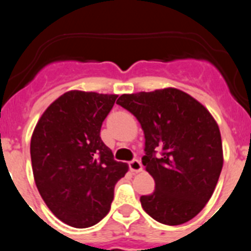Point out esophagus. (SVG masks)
Here are the masks:
<instances>
[{"label": "esophagus", "instance_id": "esophagus-1", "mask_svg": "<svg viewBox=\"0 0 251 251\" xmlns=\"http://www.w3.org/2000/svg\"><path fill=\"white\" fill-rule=\"evenodd\" d=\"M128 168H130V170L132 171V173H140V171H142L141 161L138 160V159H133V160H131L130 163H128Z\"/></svg>", "mask_w": 251, "mask_h": 251}]
</instances>
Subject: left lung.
<instances>
[{"instance_id": "obj_1", "label": "left lung", "mask_w": 251, "mask_h": 251, "mask_svg": "<svg viewBox=\"0 0 251 251\" xmlns=\"http://www.w3.org/2000/svg\"><path fill=\"white\" fill-rule=\"evenodd\" d=\"M116 103L136 116L144 132L142 164L155 189L141 197L143 210L169 226L192 220L211 198L224 165L216 121L176 88L123 95Z\"/></svg>"}]
</instances>
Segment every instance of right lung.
<instances>
[{
  "label": "right lung",
  "instance_id": "1",
  "mask_svg": "<svg viewBox=\"0 0 251 251\" xmlns=\"http://www.w3.org/2000/svg\"><path fill=\"white\" fill-rule=\"evenodd\" d=\"M118 96L70 91L42 114L30 143L35 183L64 224L86 228L109 212L127 164L114 160L100 127Z\"/></svg>",
  "mask_w": 251,
  "mask_h": 251
}]
</instances>
